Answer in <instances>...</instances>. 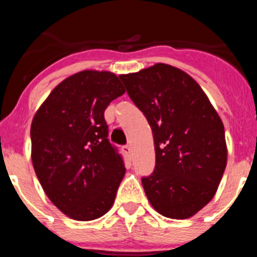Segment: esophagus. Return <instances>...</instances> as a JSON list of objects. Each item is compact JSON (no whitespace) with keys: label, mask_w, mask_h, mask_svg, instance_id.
I'll use <instances>...</instances> for the list:
<instances>
[{"label":"esophagus","mask_w":257,"mask_h":257,"mask_svg":"<svg viewBox=\"0 0 257 257\" xmlns=\"http://www.w3.org/2000/svg\"><path fill=\"white\" fill-rule=\"evenodd\" d=\"M122 151H123V153L126 154V156L130 157V154H131V147H130V145H128V144L123 145V147H122Z\"/></svg>","instance_id":"1"}]
</instances>
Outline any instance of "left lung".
<instances>
[{"instance_id":"left-lung-1","label":"left lung","mask_w":257,"mask_h":257,"mask_svg":"<svg viewBox=\"0 0 257 257\" xmlns=\"http://www.w3.org/2000/svg\"><path fill=\"white\" fill-rule=\"evenodd\" d=\"M119 79L153 133L156 167L142 178L151 205L170 219L193 216L215 196L225 170L219 114L201 86L171 65L158 63Z\"/></svg>"}]
</instances>
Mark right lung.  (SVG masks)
<instances>
[{
  "mask_svg": "<svg viewBox=\"0 0 257 257\" xmlns=\"http://www.w3.org/2000/svg\"><path fill=\"white\" fill-rule=\"evenodd\" d=\"M124 94L110 72L82 70L59 83L31 126L32 162L50 201L67 216H103L124 176L123 158L108 139L104 110Z\"/></svg>",
  "mask_w": 257,
  "mask_h": 257,
  "instance_id": "add662e5",
  "label": "right lung"
}]
</instances>
